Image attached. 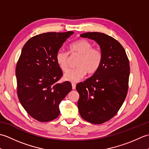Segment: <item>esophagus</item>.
<instances>
[{
  "instance_id": "34e87169",
  "label": "esophagus",
  "mask_w": 149,
  "mask_h": 149,
  "mask_svg": "<svg viewBox=\"0 0 149 149\" xmlns=\"http://www.w3.org/2000/svg\"><path fill=\"white\" fill-rule=\"evenodd\" d=\"M72 89L75 90V87H76V84L75 83H72Z\"/></svg>"
}]
</instances>
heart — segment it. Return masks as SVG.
<instances>
[{
  "mask_svg": "<svg viewBox=\"0 0 149 149\" xmlns=\"http://www.w3.org/2000/svg\"><path fill=\"white\" fill-rule=\"evenodd\" d=\"M70 54H78L79 58L76 63L77 67L69 70L64 75V79L73 83L80 81L86 72L93 74L99 69L102 61V54L100 50L93 47V44L85 39H80L71 43L69 46ZM55 59L59 67L63 72L68 68L69 54L63 50H59L56 54Z\"/></svg>",
  "mask_w": 149,
  "mask_h": 149,
  "instance_id": "1",
  "label": "heart"
}]
</instances>
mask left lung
<instances>
[{"label":"left lung","instance_id":"left-lung-1","mask_svg":"<svg viewBox=\"0 0 149 149\" xmlns=\"http://www.w3.org/2000/svg\"><path fill=\"white\" fill-rule=\"evenodd\" d=\"M80 36L99 44L102 61L92 76L77 84L80 96L79 112L87 122L101 124L118 113L127 96L130 74L129 59L121 44L111 36L98 32Z\"/></svg>","mask_w":149,"mask_h":149}]
</instances>
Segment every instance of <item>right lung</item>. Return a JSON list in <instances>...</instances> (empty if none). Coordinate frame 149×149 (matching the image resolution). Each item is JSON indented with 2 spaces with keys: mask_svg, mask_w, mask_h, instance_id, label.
I'll return each mask as SVG.
<instances>
[{
  "mask_svg": "<svg viewBox=\"0 0 149 149\" xmlns=\"http://www.w3.org/2000/svg\"><path fill=\"white\" fill-rule=\"evenodd\" d=\"M73 33L38 34L31 38L22 50L16 66L18 97L27 113L39 122L56 118L60 102L72 90L70 82L58 83L63 72L55 56Z\"/></svg>",
  "mask_w": 149,
  "mask_h": 149,
  "instance_id": "add662e5",
  "label": "right lung"
}]
</instances>
